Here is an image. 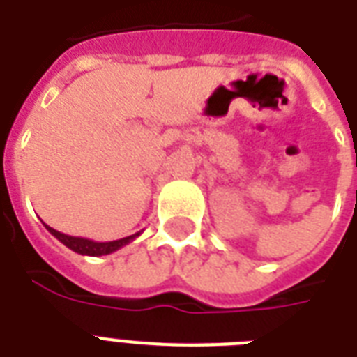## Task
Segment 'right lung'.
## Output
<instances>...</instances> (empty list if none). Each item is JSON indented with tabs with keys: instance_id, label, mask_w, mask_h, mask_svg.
<instances>
[{
	"instance_id": "1",
	"label": "right lung",
	"mask_w": 357,
	"mask_h": 357,
	"mask_svg": "<svg viewBox=\"0 0 357 357\" xmlns=\"http://www.w3.org/2000/svg\"><path fill=\"white\" fill-rule=\"evenodd\" d=\"M46 226V224H44ZM46 229L50 231V234L53 235L55 238H59L61 243L66 246V248L74 250V252H77V254L81 255H94V257H98V255H107V254H113V252H116V250H120L122 246H126V244H129L133 238H137L140 235L135 234V235H129V237H123V238H119V241H107V243H98V241H92V238H85V237H72V235H66V234H61V231H57V229L50 228V226H46Z\"/></svg>"
}]
</instances>
